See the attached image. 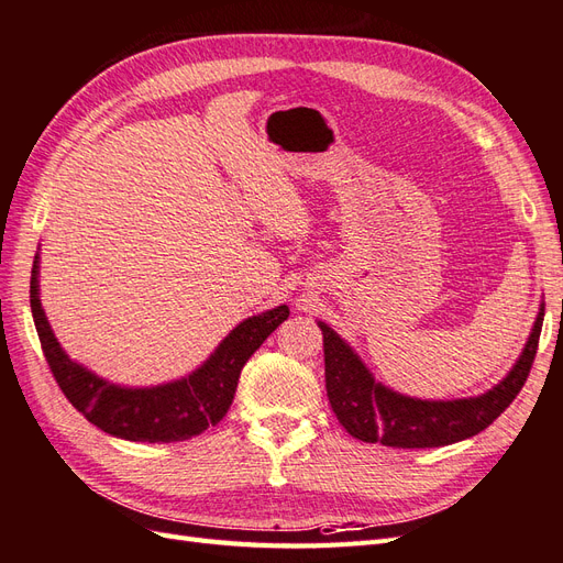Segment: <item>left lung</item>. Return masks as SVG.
Wrapping results in <instances>:
<instances>
[{"instance_id":"1","label":"left lung","mask_w":563,"mask_h":563,"mask_svg":"<svg viewBox=\"0 0 563 563\" xmlns=\"http://www.w3.org/2000/svg\"><path fill=\"white\" fill-rule=\"evenodd\" d=\"M542 321L544 307H540L532 333L507 378L481 397L452 401L416 399L376 383L350 344L333 328L319 321V328L323 330L325 390L330 407L352 438L380 442L385 446H401V450L444 446L478 435L521 393L532 362H536Z\"/></svg>"}]
</instances>
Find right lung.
Segmentation results:
<instances>
[{"label":"right lung","instance_id":"right-lung-1","mask_svg":"<svg viewBox=\"0 0 563 563\" xmlns=\"http://www.w3.org/2000/svg\"><path fill=\"white\" fill-rule=\"evenodd\" d=\"M37 276L40 256H35L31 273V309L54 380L92 426L131 442H180L219 423L233 405L242 366L290 316V309L280 305L244 319L187 378L156 387H121L66 356L40 305Z\"/></svg>","mask_w":563,"mask_h":563}]
</instances>
